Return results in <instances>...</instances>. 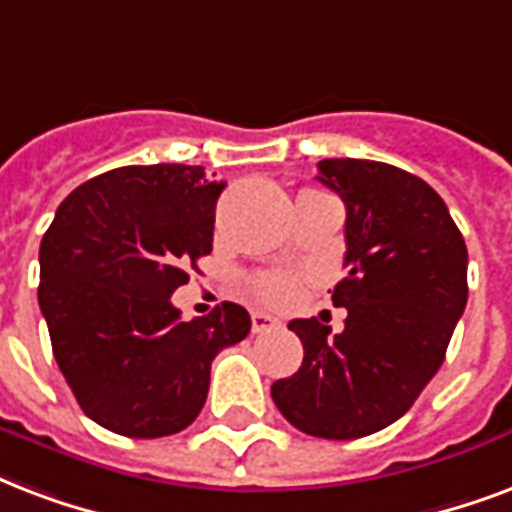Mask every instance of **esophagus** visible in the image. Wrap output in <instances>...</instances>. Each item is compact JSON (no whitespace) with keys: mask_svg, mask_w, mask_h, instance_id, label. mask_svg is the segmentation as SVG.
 I'll return each instance as SVG.
<instances>
[{"mask_svg":"<svg viewBox=\"0 0 512 512\" xmlns=\"http://www.w3.org/2000/svg\"><path fill=\"white\" fill-rule=\"evenodd\" d=\"M276 327H282L279 319L265 314V311H252V330L255 333H268V330H276Z\"/></svg>","mask_w":512,"mask_h":512,"instance_id":"esophagus-1","label":"esophagus"}]
</instances>
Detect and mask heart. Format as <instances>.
<instances>
[{"instance_id":"1","label":"heart","mask_w":512,"mask_h":512,"mask_svg":"<svg viewBox=\"0 0 512 512\" xmlns=\"http://www.w3.org/2000/svg\"><path fill=\"white\" fill-rule=\"evenodd\" d=\"M255 292L268 303H276V306H284L295 298L298 292V284L292 279L290 273L282 271H271V273H260L255 279Z\"/></svg>"}]
</instances>
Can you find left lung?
I'll return each mask as SVG.
<instances>
[{
  "mask_svg": "<svg viewBox=\"0 0 512 512\" xmlns=\"http://www.w3.org/2000/svg\"><path fill=\"white\" fill-rule=\"evenodd\" d=\"M317 179L346 206L349 276L333 306L349 317L338 335L292 319L303 362L271 397L300 432L354 440L395 424L446 360L467 306V247L443 198L397 166L327 158Z\"/></svg>",
  "mask_w": 512,
  "mask_h": 512,
  "instance_id": "obj_1",
  "label": "left lung"
}]
</instances>
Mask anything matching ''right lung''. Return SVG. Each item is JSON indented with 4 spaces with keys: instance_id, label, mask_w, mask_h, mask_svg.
Masks as SVG:
<instances>
[{
    "instance_id": "add662e5",
    "label": "right lung",
    "mask_w": 512,
    "mask_h": 512,
    "mask_svg": "<svg viewBox=\"0 0 512 512\" xmlns=\"http://www.w3.org/2000/svg\"><path fill=\"white\" fill-rule=\"evenodd\" d=\"M225 182L204 166H123L66 195L39 244V308L66 384L88 419L126 438L190 427L212 360L252 319L222 303L190 322L171 292L212 252Z\"/></svg>"
}]
</instances>
